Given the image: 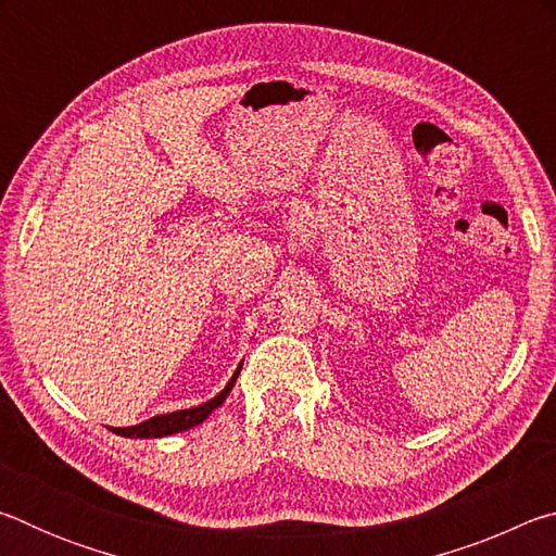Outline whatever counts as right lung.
Wrapping results in <instances>:
<instances>
[{
  "label": "right lung",
  "instance_id": "obj_1",
  "mask_svg": "<svg viewBox=\"0 0 556 556\" xmlns=\"http://www.w3.org/2000/svg\"><path fill=\"white\" fill-rule=\"evenodd\" d=\"M242 363L238 365V370L232 372V378L228 380V384L215 394L213 400L199 404V407H188V409H176V412H168V414H156V417L142 421V425H135V427H112V431L119 437H127V439H162V437H172L178 434V431H188L193 427H199L201 421H205L211 417L213 409H218L220 404L228 397L235 380H238Z\"/></svg>",
  "mask_w": 556,
  "mask_h": 556
}]
</instances>
